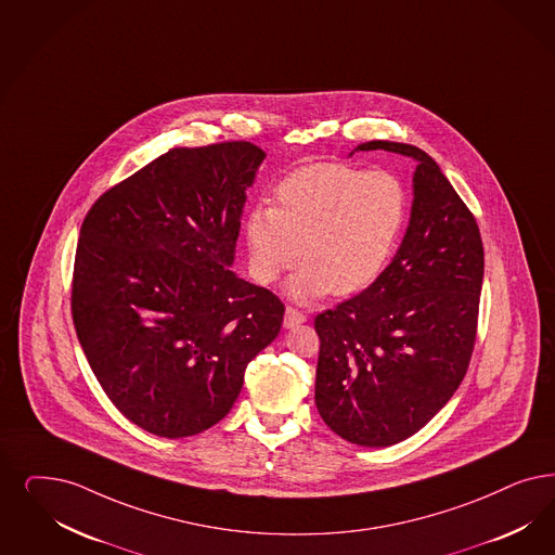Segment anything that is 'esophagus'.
I'll use <instances>...</instances> for the list:
<instances>
[{
  "mask_svg": "<svg viewBox=\"0 0 555 555\" xmlns=\"http://www.w3.org/2000/svg\"><path fill=\"white\" fill-rule=\"evenodd\" d=\"M304 322H306V315L299 309H295V307H287L285 309V327H297V325H301Z\"/></svg>",
  "mask_w": 555,
  "mask_h": 555,
  "instance_id": "esophagus-1",
  "label": "esophagus"
}]
</instances>
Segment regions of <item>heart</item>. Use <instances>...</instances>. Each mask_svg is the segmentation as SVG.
<instances>
[{
    "label": "heart",
    "mask_w": 555,
    "mask_h": 555,
    "mask_svg": "<svg viewBox=\"0 0 555 555\" xmlns=\"http://www.w3.org/2000/svg\"><path fill=\"white\" fill-rule=\"evenodd\" d=\"M408 219V191L385 170L311 164L274 189V207L260 205L244 223L248 270L272 285L301 258L287 283L299 304L352 297L382 279Z\"/></svg>",
    "instance_id": "1"
}]
</instances>
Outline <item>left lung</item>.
<instances>
[{
    "label": "left lung",
    "instance_id": "left-lung-1",
    "mask_svg": "<svg viewBox=\"0 0 555 555\" xmlns=\"http://www.w3.org/2000/svg\"><path fill=\"white\" fill-rule=\"evenodd\" d=\"M373 150L418 164L410 225L373 287L315 318V405L338 437L389 447L418 433L467 373L483 246L476 217L428 153L393 141L357 147Z\"/></svg>",
    "mask_w": 555,
    "mask_h": 555
}]
</instances>
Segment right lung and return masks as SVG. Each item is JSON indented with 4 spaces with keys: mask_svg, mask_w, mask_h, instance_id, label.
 Returning a JSON list of instances; mask_svg holds the SVG:
<instances>
[{
    "mask_svg": "<svg viewBox=\"0 0 555 555\" xmlns=\"http://www.w3.org/2000/svg\"><path fill=\"white\" fill-rule=\"evenodd\" d=\"M267 153L248 141L173 147L104 192L77 242L72 315L118 412L182 439L225 418L285 306L230 270L246 191Z\"/></svg>",
    "mask_w": 555,
    "mask_h": 555,
    "instance_id": "1",
    "label": "right lung"
}]
</instances>
